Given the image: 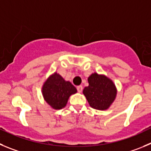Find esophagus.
<instances>
[{"instance_id":"esophagus-1","label":"esophagus","mask_w":151,"mask_h":151,"mask_svg":"<svg viewBox=\"0 0 151 151\" xmlns=\"http://www.w3.org/2000/svg\"><path fill=\"white\" fill-rule=\"evenodd\" d=\"M77 89L78 92H81L83 91V86H77Z\"/></svg>"}]
</instances>
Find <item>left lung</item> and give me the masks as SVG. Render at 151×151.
Wrapping results in <instances>:
<instances>
[{
    "label": "left lung",
    "instance_id": "obj_1",
    "mask_svg": "<svg viewBox=\"0 0 151 151\" xmlns=\"http://www.w3.org/2000/svg\"><path fill=\"white\" fill-rule=\"evenodd\" d=\"M88 86L83 89L90 106L98 110L109 107L116 97L117 90L112 80L104 75L94 73L88 78Z\"/></svg>",
    "mask_w": 151,
    "mask_h": 151
}]
</instances>
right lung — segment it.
Here are the masks:
<instances>
[{
	"instance_id": "obj_1",
	"label": "right lung",
	"mask_w": 151,
	"mask_h": 151,
	"mask_svg": "<svg viewBox=\"0 0 151 151\" xmlns=\"http://www.w3.org/2000/svg\"><path fill=\"white\" fill-rule=\"evenodd\" d=\"M76 92L77 88L57 73L50 76L42 87L44 99L54 109L65 107L69 97Z\"/></svg>"
}]
</instances>
